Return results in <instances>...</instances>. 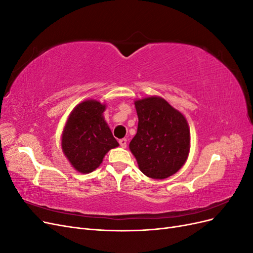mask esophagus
Listing matches in <instances>:
<instances>
[{
    "label": "esophagus",
    "mask_w": 253,
    "mask_h": 253,
    "mask_svg": "<svg viewBox=\"0 0 253 253\" xmlns=\"http://www.w3.org/2000/svg\"><path fill=\"white\" fill-rule=\"evenodd\" d=\"M119 143H120V145H121V148H124V149H126V143H127V141H126V138H122V139H120V140H119Z\"/></svg>",
    "instance_id": "34e87169"
}]
</instances>
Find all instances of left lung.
<instances>
[{
	"instance_id": "left-lung-1",
	"label": "left lung",
	"mask_w": 253,
	"mask_h": 253,
	"mask_svg": "<svg viewBox=\"0 0 253 253\" xmlns=\"http://www.w3.org/2000/svg\"><path fill=\"white\" fill-rule=\"evenodd\" d=\"M138 128L129 142L139 170L165 179L179 171L190 152V128L183 115L158 96L135 100Z\"/></svg>"
}]
</instances>
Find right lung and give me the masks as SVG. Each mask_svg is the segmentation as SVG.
<instances>
[{"mask_svg": "<svg viewBox=\"0 0 253 253\" xmlns=\"http://www.w3.org/2000/svg\"><path fill=\"white\" fill-rule=\"evenodd\" d=\"M106 105L87 99L71 112L61 136V148L76 171L87 174L96 170L111 149L119 143L103 117Z\"/></svg>", "mask_w": 253, "mask_h": 253, "instance_id": "1", "label": "right lung"}]
</instances>
